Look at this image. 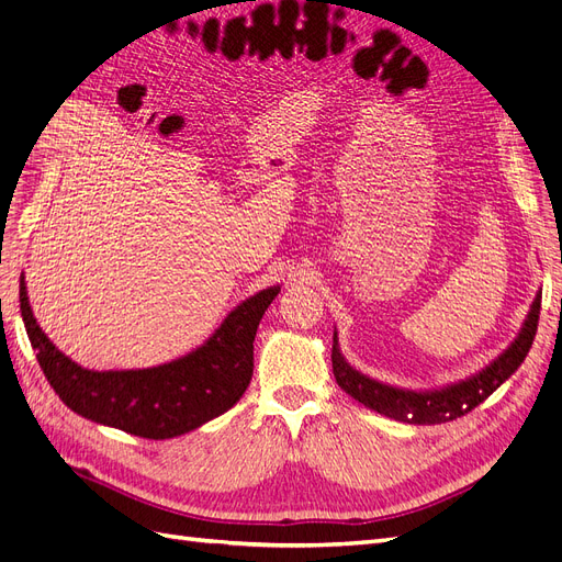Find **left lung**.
<instances>
[{
    "label": "left lung",
    "instance_id": "obj_1",
    "mask_svg": "<svg viewBox=\"0 0 562 562\" xmlns=\"http://www.w3.org/2000/svg\"><path fill=\"white\" fill-rule=\"evenodd\" d=\"M539 310H541V293L535 297L532 310L527 314V321L516 342L508 347L495 363L487 366L483 372H479V375L467 382L452 384L443 391H434V394H415V391L394 389L361 375V372L349 368V363L342 359V353H339L337 335L333 337V351H330L335 380L349 396L368 405L370 411H378L380 415L394 417L407 424L452 422L457 417H464L467 413H471L473 407H479L492 391H497V386L518 370V366L525 361L527 351H530L535 342L537 326H539Z\"/></svg>",
    "mask_w": 562,
    "mask_h": 562
}]
</instances>
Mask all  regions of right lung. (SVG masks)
<instances>
[{
	"instance_id": "obj_1",
	"label": "right lung",
	"mask_w": 562,
	"mask_h": 562,
	"mask_svg": "<svg viewBox=\"0 0 562 562\" xmlns=\"http://www.w3.org/2000/svg\"><path fill=\"white\" fill-rule=\"evenodd\" d=\"M279 288L241 302L201 349L147 370L93 372L67 359L37 326L21 279V314L44 378L77 415L140 438H173L227 413L252 378V342Z\"/></svg>"
}]
</instances>
